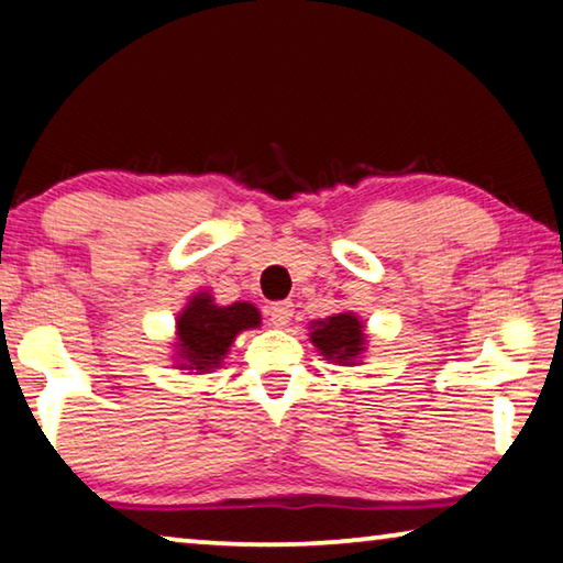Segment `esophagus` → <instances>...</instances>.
Wrapping results in <instances>:
<instances>
[{"label":"esophagus","instance_id":"34e87169","mask_svg":"<svg viewBox=\"0 0 563 563\" xmlns=\"http://www.w3.org/2000/svg\"><path fill=\"white\" fill-rule=\"evenodd\" d=\"M294 317V303L291 301H276L269 307V321L274 327H289Z\"/></svg>","mask_w":563,"mask_h":563}]
</instances>
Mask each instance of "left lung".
Wrapping results in <instances>:
<instances>
[{"mask_svg": "<svg viewBox=\"0 0 563 563\" xmlns=\"http://www.w3.org/2000/svg\"><path fill=\"white\" fill-rule=\"evenodd\" d=\"M311 344L319 349L321 356L331 358L339 366H354L362 354L366 352V334L364 324L358 321L352 311L344 314L317 319L311 324Z\"/></svg>", "mask_w": 563, "mask_h": 563, "instance_id": "1", "label": "left lung"}]
</instances>
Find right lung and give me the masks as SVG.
Masks as SVG:
<instances>
[{"mask_svg": "<svg viewBox=\"0 0 563 563\" xmlns=\"http://www.w3.org/2000/svg\"><path fill=\"white\" fill-rule=\"evenodd\" d=\"M262 324L254 303L234 301L217 307L211 294L199 291L177 317V364L189 372L207 374L221 364L236 334Z\"/></svg>", "mask_w": 563, "mask_h": 563, "instance_id": "add662e5", "label": "right lung"}]
</instances>
